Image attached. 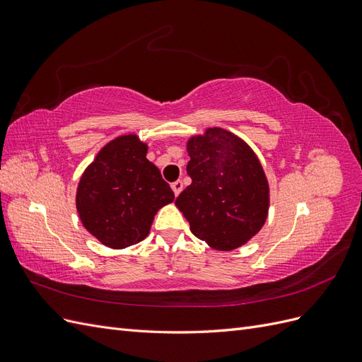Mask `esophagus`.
<instances>
[{"instance_id": "1", "label": "esophagus", "mask_w": 362, "mask_h": 362, "mask_svg": "<svg viewBox=\"0 0 362 362\" xmlns=\"http://www.w3.org/2000/svg\"><path fill=\"white\" fill-rule=\"evenodd\" d=\"M172 190H173V193H175V196H178L181 192H182V181H175V182H172Z\"/></svg>"}]
</instances>
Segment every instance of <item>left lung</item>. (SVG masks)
Here are the masks:
<instances>
[{
	"label": "left lung",
	"instance_id": "1",
	"mask_svg": "<svg viewBox=\"0 0 362 362\" xmlns=\"http://www.w3.org/2000/svg\"><path fill=\"white\" fill-rule=\"evenodd\" d=\"M192 184L175 201L193 235L217 250L247 243L269 213V182L255 152L223 128L187 141Z\"/></svg>",
	"mask_w": 362,
	"mask_h": 362
}]
</instances>
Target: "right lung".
<instances>
[{"instance_id":"add662e5","label":"right lung","mask_w":362,"mask_h":362,"mask_svg":"<svg viewBox=\"0 0 362 362\" xmlns=\"http://www.w3.org/2000/svg\"><path fill=\"white\" fill-rule=\"evenodd\" d=\"M146 152L136 134L119 136L98 152L78 182L75 204L81 223L112 249L148 237L157 211L175 199Z\"/></svg>"}]
</instances>
